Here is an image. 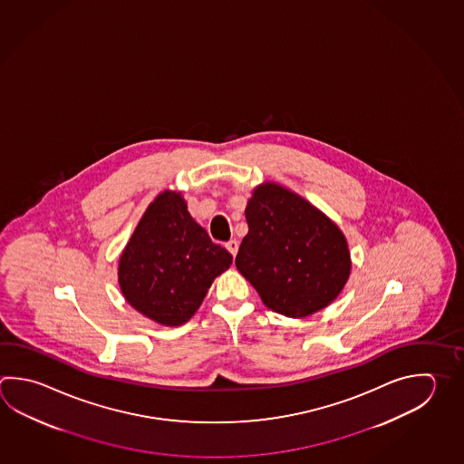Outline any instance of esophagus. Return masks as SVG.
I'll use <instances>...</instances> for the list:
<instances>
[{"label": "esophagus", "instance_id": "obj_1", "mask_svg": "<svg viewBox=\"0 0 464 464\" xmlns=\"http://www.w3.org/2000/svg\"><path fill=\"white\" fill-rule=\"evenodd\" d=\"M237 247H239V245H237V239H231V241H227V249L231 253V256L235 257L237 253Z\"/></svg>", "mask_w": 464, "mask_h": 464}]
</instances>
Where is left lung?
Segmentation results:
<instances>
[{
    "label": "left lung",
    "mask_w": 464,
    "mask_h": 464,
    "mask_svg": "<svg viewBox=\"0 0 464 464\" xmlns=\"http://www.w3.org/2000/svg\"><path fill=\"white\" fill-rule=\"evenodd\" d=\"M247 235L237 271L269 306L290 318L332 304L350 277L348 243L322 211L276 184L257 187L246 207Z\"/></svg>",
    "instance_id": "1"
}]
</instances>
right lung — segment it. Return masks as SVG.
Segmentation results:
<instances>
[{"label": "right lung", "mask_w": 464, "mask_h": 464, "mask_svg": "<svg viewBox=\"0 0 464 464\" xmlns=\"http://www.w3.org/2000/svg\"><path fill=\"white\" fill-rule=\"evenodd\" d=\"M233 256L190 217L180 193L152 201L124 247L118 267L122 295L142 315L167 326L192 318L213 279Z\"/></svg>", "instance_id": "right-lung-1"}]
</instances>
